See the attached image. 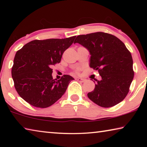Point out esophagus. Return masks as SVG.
Masks as SVG:
<instances>
[{
	"instance_id": "esophagus-1",
	"label": "esophagus",
	"mask_w": 147,
	"mask_h": 147,
	"mask_svg": "<svg viewBox=\"0 0 147 147\" xmlns=\"http://www.w3.org/2000/svg\"><path fill=\"white\" fill-rule=\"evenodd\" d=\"M76 80H77V81L80 82H85V80H86L85 79L81 78H78Z\"/></svg>"
}]
</instances>
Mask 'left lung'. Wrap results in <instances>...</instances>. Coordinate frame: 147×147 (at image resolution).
Segmentation results:
<instances>
[{"label":"left lung","mask_w":147,"mask_h":147,"mask_svg":"<svg viewBox=\"0 0 147 147\" xmlns=\"http://www.w3.org/2000/svg\"><path fill=\"white\" fill-rule=\"evenodd\" d=\"M76 43L89 51V66L102 77L100 81L94 79L95 88L88 93V98L103 108L123 101L134 76L132 57L125 45L115 36L101 32L79 35Z\"/></svg>","instance_id":"left-lung-1"}]
</instances>
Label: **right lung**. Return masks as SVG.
Here are the masks:
<instances>
[{"mask_svg":"<svg viewBox=\"0 0 147 147\" xmlns=\"http://www.w3.org/2000/svg\"><path fill=\"white\" fill-rule=\"evenodd\" d=\"M75 38L34 40L17 52L11 76L22 98L32 106L45 108L61 97L74 78L65 74L58 80H54L51 67L60 62Z\"/></svg>","mask_w":147,"mask_h":147,"instance_id":"1","label":"right lung"}]
</instances>
